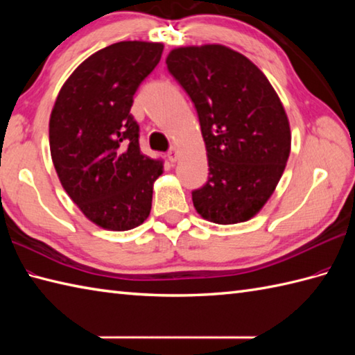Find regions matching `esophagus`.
Listing matches in <instances>:
<instances>
[{
  "instance_id": "1",
  "label": "esophagus",
  "mask_w": 355,
  "mask_h": 355,
  "mask_svg": "<svg viewBox=\"0 0 355 355\" xmlns=\"http://www.w3.org/2000/svg\"><path fill=\"white\" fill-rule=\"evenodd\" d=\"M168 160L171 163H175L178 160V149L177 148H172L169 153H168Z\"/></svg>"
}]
</instances>
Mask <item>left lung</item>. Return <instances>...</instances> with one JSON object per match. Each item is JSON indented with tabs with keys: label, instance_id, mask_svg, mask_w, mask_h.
I'll return each instance as SVG.
<instances>
[{
	"label": "left lung",
	"instance_id": "1",
	"mask_svg": "<svg viewBox=\"0 0 355 355\" xmlns=\"http://www.w3.org/2000/svg\"><path fill=\"white\" fill-rule=\"evenodd\" d=\"M166 65L189 94L206 145L209 180L192 192L215 224L252 220L273 195L291 149V131L273 85L250 59L221 44L169 51Z\"/></svg>",
	"mask_w": 355,
	"mask_h": 355
}]
</instances>
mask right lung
I'll return each mask as SVG.
<instances>
[{"mask_svg":"<svg viewBox=\"0 0 355 355\" xmlns=\"http://www.w3.org/2000/svg\"><path fill=\"white\" fill-rule=\"evenodd\" d=\"M163 47L122 41L96 51L64 82L53 105L49 139L59 182L80 212L105 230H131L150 214L163 160L140 150L130 110Z\"/></svg>","mask_w":355,"mask_h":355,"instance_id":"1","label":"right lung"}]
</instances>
